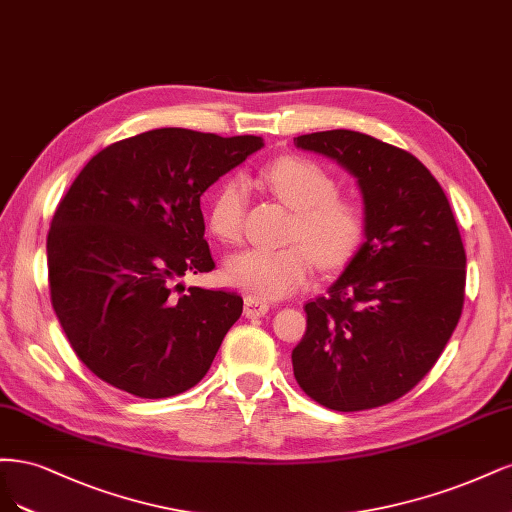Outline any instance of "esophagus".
<instances>
[{"mask_svg": "<svg viewBox=\"0 0 512 512\" xmlns=\"http://www.w3.org/2000/svg\"><path fill=\"white\" fill-rule=\"evenodd\" d=\"M268 310H270V302L263 300L261 295H246L244 298V315L246 317L257 319V317L268 315Z\"/></svg>", "mask_w": 512, "mask_h": 512, "instance_id": "obj_1", "label": "esophagus"}]
</instances>
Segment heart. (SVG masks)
Returning a JSON list of instances; mask_svg holds the SVG:
<instances>
[{"instance_id":"b5f03b06","label":"heart","mask_w":512,"mask_h":512,"mask_svg":"<svg viewBox=\"0 0 512 512\" xmlns=\"http://www.w3.org/2000/svg\"><path fill=\"white\" fill-rule=\"evenodd\" d=\"M261 180L280 202L295 210L283 249H249L227 261L232 285L261 298H285L308 283L315 261L323 270L349 263L368 234V208L357 197L340 195L338 180L321 163L287 155L261 170ZM246 187L229 178L212 193L208 229L225 244L244 236Z\"/></svg>"}]
</instances>
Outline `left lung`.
I'll return each mask as SVG.
<instances>
[{"instance_id":"1","label":"left lung","mask_w":512,"mask_h":512,"mask_svg":"<svg viewBox=\"0 0 512 512\" xmlns=\"http://www.w3.org/2000/svg\"><path fill=\"white\" fill-rule=\"evenodd\" d=\"M293 142L353 172L368 208L364 246L327 295L304 306L295 381L340 412L391 404L434 368L464 308L466 251L451 204L404 148L349 129Z\"/></svg>"}]
</instances>
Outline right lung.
Returning <instances> with one entry per match:
<instances>
[{
	"mask_svg": "<svg viewBox=\"0 0 512 512\" xmlns=\"http://www.w3.org/2000/svg\"><path fill=\"white\" fill-rule=\"evenodd\" d=\"M261 146L257 136L144 131L97 153L61 197L46 238L51 302L104 383L159 400L208 372L242 298L176 280L214 270L200 197Z\"/></svg>",
	"mask_w": 512,
	"mask_h": 512,
	"instance_id": "1",
	"label": "right lung"
}]
</instances>
